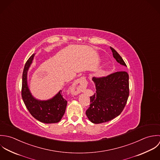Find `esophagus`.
I'll return each mask as SVG.
<instances>
[{"mask_svg":"<svg viewBox=\"0 0 160 160\" xmlns=\"http://www.w3.org/2000/svg\"><path fill=\"white\" fill-rule=\"evenodd\" d=\"M87 80L85 78H80L76 80L73 85L72 87V89L73 91V93L75 94H78L80 92L81 90L83 88H85L87 87Z\"/></svg>","mask_w":160,"mask_h":160,"instance_id":"1","label":"esophagus"}]
</instances>
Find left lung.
Listing matches in <instances>:
<instances>
[{"label": "left lung", "instance_id": "8db88e82", "mask_svg": "<svg viewBox=\"0 0 160 160\" xmlns=\"http://www.w3.org/2000/svg\"><path fill=\"white\" fill-rule=\"evenodd\" d=\"M116 61L127 67L118 52L110 47ZM96 93L90 97V105L86 111L88 119L94 124L108 122L118 116L124 109L129 95L128 75L117 72L107 77L94 79Z\"/></svg>", "mask_w": 160, "mask_h": 160}]
</instances>
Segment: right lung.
<instances>
[{"mask_svg": "<svg viewBox=\"0 0 160 160\" xmlns=\"http://www.w3.org/2000/svg\"><path fill=\"white\" fill-rule=\"evenodd\" d=\"M35 54L28 59L25 65L22 75V96L23 102L32 116L38 121L52 124L59 122L64 116L67 101L60 90L55 96L47 100H40L32 96L28 85V72L32 63Z\"/></svg>", "mask_w": 160, "mask_h": 160, "instance_id": "1", "label": "right lung"}]
</instances>
